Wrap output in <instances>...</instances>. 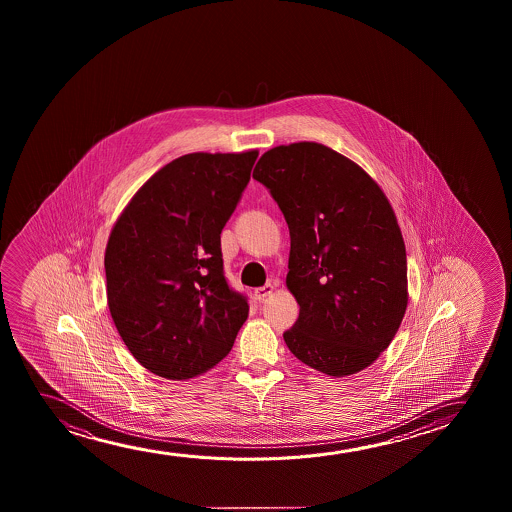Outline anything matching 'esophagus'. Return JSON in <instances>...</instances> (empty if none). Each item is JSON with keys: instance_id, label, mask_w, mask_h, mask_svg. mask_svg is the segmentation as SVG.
Masks as SVG:
<instances>
[{"instance_id": "34e87169", "label": "esophagus", "mask_w": 512, "mask_h": 512, "mask_svg": "<svg viewBox=\"0 0 512 512\" xmlns=\"http://www.w3.org/2000/svg\"><path fill=\"white\" fill-rule=\"evenodd\" d=\"M274 287L271 285V283H266L264 287L255 288V297L259 299V301H264L266 299L267 295L271 294L273 292Z\"/></svg>"}]
</instances>
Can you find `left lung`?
<instances>
[{"instance_id": "8db88e82", "label": "left lung", "mask_w": 512, "mask_h": 512, "mask_svg": "<svg viewBox=\"0 0 512 512\" xmlns=\"http://www.w3.org/2000/svg\"><path fill=\"white\" fill-rule=\"evenodd\" d=\"M253 178L290 231L287 287L301 309L283 334L288 350L334 378L369 367L407 308L406 246L383 190L313 141L271 148Z\"/></svg>"}]
</instances>
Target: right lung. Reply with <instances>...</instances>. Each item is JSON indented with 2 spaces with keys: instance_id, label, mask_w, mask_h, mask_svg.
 Wrapping results in <instances>:
<instances>
[{
  "instance_id": "obj_1",
  "label": "right lung",
  "mask_w": 512,
  "mask_h": 512,
  "mask_svg": "<svg viewBox=\"0 0 512 512\" xmlns=\"http://www.w3.org/2000/svg\"><path fill=\"white\" fill-rule=\"evenodd\" d=\"M259 152L187 154L159 169L113 227L106 297L127 350L161 378L190 379L231 351L248 299L224 274L220 234Z\"/></svg>"
}]
</instances>
